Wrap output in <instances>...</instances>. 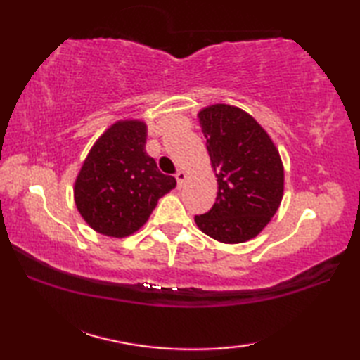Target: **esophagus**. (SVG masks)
<instances>
[{
    "label": "esophagus",
    "instance_id": "34e87169",
    "mask_svg": "<svg viewBox=\"0 0 360 360\" xmlns=\"http://www.w3.org/2000/svg\"><path fill=\"white\" fill-rule=\"evenodd\" d=\"M176 181H178V188H182L187 181V173L186 172H178L176 173Z\"/></svg>",
    "mask_w": 360,
    "mask_h": 360
}]
</instances>
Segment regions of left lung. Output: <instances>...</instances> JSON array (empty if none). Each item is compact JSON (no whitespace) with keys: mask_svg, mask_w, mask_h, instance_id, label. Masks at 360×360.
<instances>
[{"mask_svg":"<svg viewBox=\"0 0 360 360\" xmlns=\"http://www.w3.org/2000/svg\"><path fill=\"white\" fill-rule=\"evenodd\" d=\"M218 192L213 207L196 215L201 232L224 244L246 243L277 213L285 168L271 136L249 112L215 103L198 111Z\"/></svg>","mask_w":360,"mask_h":360,"instance_id":"8db88e82","label":"left lung"}]
</instances>
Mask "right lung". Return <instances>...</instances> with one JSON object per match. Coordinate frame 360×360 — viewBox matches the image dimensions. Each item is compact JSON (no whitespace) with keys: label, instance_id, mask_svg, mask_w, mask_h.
Segmentation results:
<instances>
[{"label":"right lung","instance_id":"right-lung-1","mask_svg":"<svg viewBox=\"0 0 360 360\" xmlns=\"http://www.w3.org/2000/svg\"><path fill=\"white\" fill-rule=\"evenodd\" d=\"M147 125L120 119L97 137L74 182L80 217L97 233L125 238L139 231L159 198L176 187L145 151Z\"/></svg>","mask_w":360,"mask_h":360}]
</instances>
